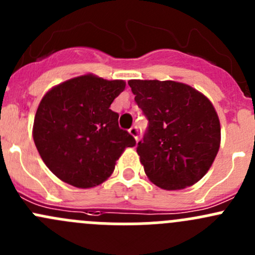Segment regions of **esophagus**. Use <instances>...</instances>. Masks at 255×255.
I'll return each mask as SVG.
<instances>
[{"label":"esophagus","mask_w":255,"mask_h":255,"mask_svg":"<svg viewBox=\"0 0 255 255\" xmlns=\"http://www.w3.org/2000/svg\"><path fill=\"white\" fill-rule=\"evenodd\" d=\"M128 132L130 133V135H133V137H134L135 140H138V134H139V132H138V128L135 127V126H133V127H130Z\"/></svg>","instance_id":"obj_1"}]
</instances>
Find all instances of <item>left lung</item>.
Listing matches in <instances>:
<instances>
[{"label":"left lung","mask_w":255,"mask_h":255,"mask_svg":"<svg viewBox=\"0 0 255 255\" xmlns=\"http://www.w3.org/2000/svg\"><path fill=\"white\" fill-rule=\"evenodd\" d=\"M138 107L149 121L137 153L148 179L163 190H182L210 170L221 144L212 102L182 82L129 80Z\"/></svg>","instance_id":"obj_1"}]
</instances>
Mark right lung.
Listing matches in <instances>:
<instances>
[{"mask_svg": "<svg viewBox=\"0 0 255 255\" xmlns=\"http://www.w3.org/2000/svg\"><path fill=\"white\" fill-rule=\"evenodd\" d=\"M123 80L94 74L51 87L43 96L33 123V139L49 170L61 181L90 189L106 181L116 161L135 139L118 127L110 107L125 90Z\"/></svg>", "mask_w": 255, "mask_h": 255, "instance_id": "obj_1", "label": "right lung"}]
</instances>
